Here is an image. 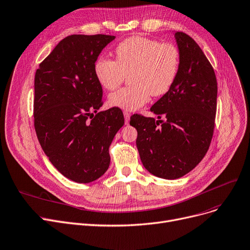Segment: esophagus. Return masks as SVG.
<instances>
[{
	"label": "esophagus",
	"mask_w": 250,
	"mask_h": 250,
	"mask_svg": "<svg viewBox=\"0 0 250 250\" xmlns=\"http://www.w3.org/2000/svg\"><path fill=\"white\" fill-rule=\"evenodd\" d=\"M124 116H125V125H128V123H129V113L127 111H124Z\"/></svg>",
	"instance_id": "34e87169"
}]
</instances>
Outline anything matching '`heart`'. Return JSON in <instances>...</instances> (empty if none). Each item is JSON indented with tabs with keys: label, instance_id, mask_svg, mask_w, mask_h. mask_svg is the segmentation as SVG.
Listing matches in <instances>:
<instances>
[{
	"label": "heart",
	"instance_id": "obj_1",
	"mask_svg": "<svg viewBox=\"0 0 250 250\" xmlns=\"http://www.w3.org/2000/svg\"><path fill=\"white\" fill-rule=\"evenodd\" d=\"M179 67L180 52L175 45L134 37L118 44L115 60L106 56L97 58L94 73L108 91L115 90L128 74L129 85L110 94L108 102L112 107L134 111L144 106L151 95H166L177 79Z\"/></svg>",
	"mask_w": 250,
	"mask_h": 250
}]
</instances>
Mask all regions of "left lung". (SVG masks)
<instances>
[{"mask_svg": "<svg viewBox=\"0 0 250 250\" xmlns=\"http://www.w3.org/2000/svg\"><path fill=\"white\" fill-rule=\"evenodd\" d=\"M175 37L180 67L171 89L150 108L158 121L134 114L129 122L138 132L136 144L143 166L167 180L185 176L206 154L218 96L214 70L197 42L182 31Z\"/></svg>", "mask_w": 250, "mask_h": 250, "instance_id": "obj_1", "label": "left lung"}]
</instances>
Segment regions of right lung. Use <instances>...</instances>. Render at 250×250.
<instances>
[{
	"label": "right lung",
	"instance_id": "obj_1",
	"mask_svg": "<svg viewBox=\"0 0 250 250\" xmlns=\"http://www.w3.org/2000/svg\"><path fill=\"white\" fill-rule=\"evenodd\" d=\"M115 39L72 35L54 48L35 77L34 118L39 142L64 177L91 183L109 167V146L125 124L122 109L100 111L103 91L94 73L101 51Z\"/></svg>",
	"mask_w": 250,
	"mask_h": 250
}]
</instances>
